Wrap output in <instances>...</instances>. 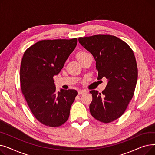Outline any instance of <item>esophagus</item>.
I'll return each mask as SVG.
<instances>
[{
    "mask_svg": "<svg viewBox=\"0 0 155 155\" xmlns=\"http://www.w3.org/2000/svg\"><path fill=\"white\" fill-rule=\"evenodd\" d=\"M78 92L79 95H82V94H84L87 93V91H85V90H78Z\"/></svg>",
    "mask_w": 155,
    "mask_h": 155,
    "instance_id": "1",
    "label": "esophagus"
}]
</instances>
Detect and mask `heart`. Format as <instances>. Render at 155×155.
<instances>
[{"mask_svg": "<svg viewBox=\"0 0 155 155\" xmlns=\"http://www.w3.org/2000/svg\"><path fill=\"white\" fill-rule=\"evenodd\" d=\"M88 53H86V52L80 51V52H79V53H77V60H80V59H81V58H84V57H85V56H87V55H88Z\"/></svg>", "mask_w": 155, "mask_h": 155, "instance_id": "heart-1", "label": "heart"}]
</instances>
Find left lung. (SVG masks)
<instances>
[{"mask_svg": "<svg viewBox=\"0 0 155 155\" xmlns=\"http://www.w3.org/2000/svg\"><path fill=\"white\" fill-rule=\"evenodd\" d=\"M78 41L94 57L97 79H107L102 94L90 91L91 114L102 123H110L123 114L133 97L137 79L134 53L126 43L110 35L82 37Z\"/></svg>", "mask_w": 155, "mask_h": 155, "instance_id": "1", "label": "left lung"}]
</instances>
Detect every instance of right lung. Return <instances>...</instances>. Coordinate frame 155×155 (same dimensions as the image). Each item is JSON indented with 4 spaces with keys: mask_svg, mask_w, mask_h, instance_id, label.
Masks as SVG:
<instances>
[{
    "mask_svg": "<svg viewBox=\"0 0 155 155\" xmlns=\"http://www.w3.org/2000/svg\"><path fill=\"white\" fill-rule=\"evenodd\" d=\"M77 39L40 41L28 48L20 68L22 93L36 119L43 124L59 127L70 116L78 92L73 89L56 92L53 77L60 72Z\"/></svg>",
    "mask_w": 155,
    "mask_h": 155,
    "instance_id": "right-lung-1",
    "label": "right lung"
}]
</instances>
